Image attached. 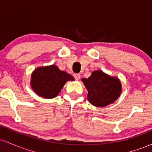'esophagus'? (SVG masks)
Instances as JSON below:
<instances>
[{
	"instance_id": "1",
	"label": "esophagus",
	"mask_w": 152,
	"mask_h": 152,
	"mask_svg": "<svg viewBox=\"0 0 152 152\" xmlns=\"http://www.w3.org/2000/svg\"><path fill=\"white\" fill-rule=\"evenodd\" d=\"M74 76L75 79H76V80H79L80 77H81V75L78 74H75L74 75Z\"/></svg>"
}]
</instances>
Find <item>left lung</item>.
<instances>
[{"label":"left lung","mask_w":152,"mask_h":152,"mask_svg":"<svg viewBox=\"0 0 152 152\" xmlns=\"http://www.w3.org/2000/svg\"><path fill=\"white\" fill-rule=\"evenodd\" d=\"M88 90V98L92 105L104 107L112 104L119 97L121 83L116 77H111L102 71H94L88 78H82Z\"/></svg>","instance_id":"1"}]
</instances>
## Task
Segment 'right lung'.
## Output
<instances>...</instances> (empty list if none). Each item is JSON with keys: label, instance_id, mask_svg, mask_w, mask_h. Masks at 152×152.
<instances>
[{"label": "right lung", "instance_id": "right-lung-1", "mask_svg": "<svg viewBox=\"0 0 152 152\" xmlns=\"http://www.w3.org/2000/svg\"><path fill=\"white\" fill-rule=\"evenodd\" d=\"M68 81H74L71 74L59 70L56 65L38 67L31 74V86L40 96L53 99L58 95Z\"/></svg>", "mask_w": 152, "mask_h": 152}]
</instances>
